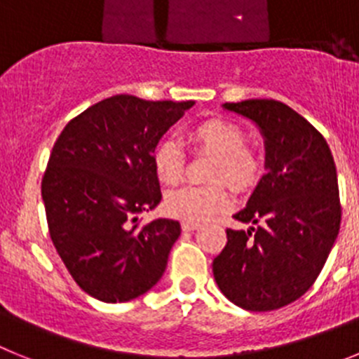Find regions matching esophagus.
<instances>
[{"mask_svg":"<svg viewBox=\"0 0 359 359\" xmlns=\"http://www.w3.org/2000/svg\"><path fill=\"white\" fill-rule=\"evenodd\" d=\"M199 226H201V224L196 223V221H183V223H182V228L185 231H192V230H196V228H199Z\"/></svg>","mask_w":359,"mask_h":359,"instance_id":"esophagus-1","label":"esophagus"}]
</instances>
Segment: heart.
<instances>
[{
    "label": "heart",
    "instance_id": "obj_1",
    "mask_svg": "<svg viewBox=\"0 0 359 359\" xmlns=\"http://www.w3.org/2000/svg\"><path fill=\"white\" fill-rule=\"evenodd\" d=\"M194 151L215 154L210 167L212 185L183 187L165 196L167 214L185 221H205L223 212L230 205L226 182L237 190L253 187L261 174V160L244 145V133L239 126L223 118H207L194 123L187 133ZM152 167L165 185H177L185 176V154L174 140H161L152 151Z\"/></svg>",
    "mask_w": 359,
    "mask_h": 359
}]
</instances>
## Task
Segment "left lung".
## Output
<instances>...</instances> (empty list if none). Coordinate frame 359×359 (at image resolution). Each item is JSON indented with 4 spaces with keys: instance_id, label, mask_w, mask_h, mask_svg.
Here are the masks:
<instances>
[{
    "instance_id": "8db88e82",
    "label": "left lung",
    "mask_w": 359,
    "mask_h": 359,
    "mask_svg": "<svg viewBox=\"0 0 359 359\" xmlns=\"http://www.w3.org/2000/svg\"><path fill=\"white\" fill-rule=\"evenodd\" d=\"M253 120L266 144V169L246 208L233 217L255 226L226 230L212 262L219 290L248 311L294 302L318 278L341 223L336 165L327 142L297 111L273 98L226 102Z\"/></svg>"
}]
</instances>
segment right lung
<instances>
[{"label": "right lung", "instance_id": "add662e5", "mask_svg": "<svg viewBox=\"0 0 359 359\" xmlns=\"http://www.w3.org/2000/svg\"><path fill=\"white\" fill-rule=\"evenodd\" d=\"M192 100L115 95L69 120L53 144L43 194L57 253L82 291L128 302L161 278L182 226L138 223L161 201L152 151Z\"/></svg>", "mask_w": 359, "mask_h": 359}]
</instances>
